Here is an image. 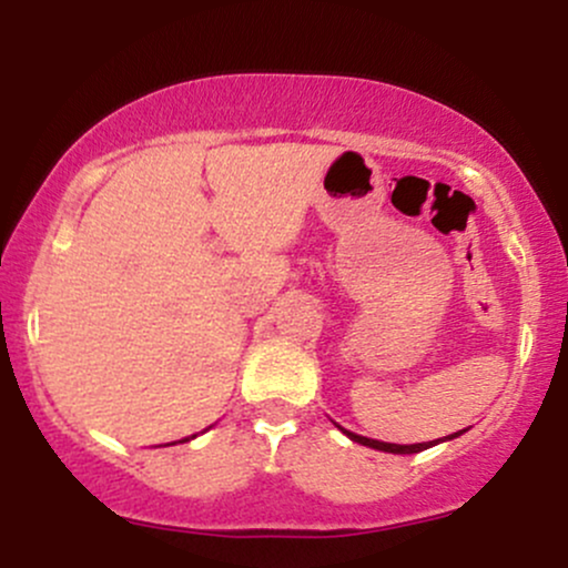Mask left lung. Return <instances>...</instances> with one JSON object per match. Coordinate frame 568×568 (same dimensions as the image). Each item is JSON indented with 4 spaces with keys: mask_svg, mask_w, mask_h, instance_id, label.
Wrapping results in <instances>:
<instances>
[{
    "mask_svg": "<svg viewBox=\"0 0 568 568\" xmlns=\"http://www.w3.org/2000/svg\"><path fill=\"white\" fill-rule=\"evenodd\" d=\"M338 427V425H336ZM342 429L344 435H347L349 440H355V443H361V446H368V448H376V452H387V454H419V452H425V448H429V446H435V443L438 440H429V443H410V446H400V443H384V440H374V438H363V435H355V433H349V429H344V427H338ZM465 433V429H459V433H454V435H448V440L452 438H459V435Z\"/></svg>",
    "mask_w": 568,
    "mask_h": 568,
    "instance_id": "obj_1",
    "label": "left lung"
}]
</instances>
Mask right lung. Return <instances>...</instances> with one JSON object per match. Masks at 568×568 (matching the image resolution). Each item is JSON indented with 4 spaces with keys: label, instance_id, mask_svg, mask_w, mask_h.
Listing matches in <instances>:
<instances>
[{
    "label": "right lung",
    "instance_id": "add662e5",
    "mask_svg": "<svg viewBox=\"0 0 568 568\" xmlns=\"http://www.w3.org/2000/svg\"><path fill=\"white\" fill-rule=\"evenodd\" d=\"M192 438H194V435H192ZM186 440H189V438H184V440H179V443H186Z\"/></svg>",
    "mask_w": 568,
    "mask_h": 568
}]
</instances>
